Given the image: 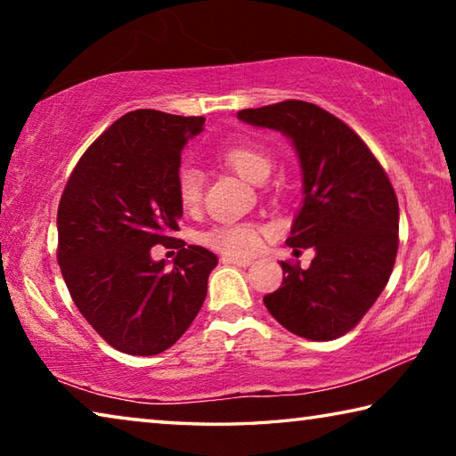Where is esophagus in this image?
I'll list each match as a JSON object with an SVG mask.
<instances>
[{
	"instance_id": "1",
	"label": "esophagus",
	"mask_w": 456,
	"mask_h": 456,
	"mask_svg": "<svg viewBox=\"0 0 456 456\" xmlns=\"http://www.w3.org/2000/svg\"><path fill=\"white\" fill-rule=\"evenodd\" d=\"M221 261H223V264H231V265H239V267L251 265V257H233V256H225Z\"/></svg>"
}]
</instances>
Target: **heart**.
Returning <instances> with one entry per match:
<instances>
[{"label": "heart", "mask_w": 456, "mask_h": 456, "mask_svg": "<svg viewBox=\"0 0 456 456\" xmlns=\"http://www.w3.org/2000/svg\"><path fill=\"white\" fill-rule=\"evenodd\" d=\"M221 159L251 183H264L273 168V159L265 149L256 144H233L221 151ZM176 197L184 209H197L203 199V173L195 167H183L176 173ZM200 241L225 256H251L261 243V229L253 223H225L215 225L199 235Z\"/></svg>", "instance_id": "obj_1"}]
</instances>
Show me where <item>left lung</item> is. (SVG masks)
I'll return each instance as SVG.
<instances>
[{
    "label": "left lung",
    "mask_w": 456,
    "mask_h": 456,
    "mask_svg": "<svg viewBox=\"0 0 456 456\" xmlns=\"http://www.w3.org/2000/svg\"><path fill=\"white\" fill-rule=\"evenodd\" d=\"M239 120L280 130L302 167L304 200L293 251L314 247L312 265L281 264V288L264 297L291 334L328 342L350 331L384 291L398 251V199L354 130L304 100L245 108Z\"/></svg>",
    "instance_id": "left-lung-1"
}]
</instances>
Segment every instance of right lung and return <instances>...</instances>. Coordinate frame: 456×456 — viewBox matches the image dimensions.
I'll return each mask as SVG.
<instances>
[{
  "label": "right lung",
  "mask_w": 456,
  "mask_h": 456,
  "mask_svg": "<svg viewBox=\"0 0 456 456\" xmlns=\"http://www.w3.org/2000/svg\"><path fill=\"white\" fill-rule=\"evenodd\" d=\"M203 117L133 110L104 130L68 179L58 207V264L76 307L112 348L154 356L179 339L207 296L217 256L175 241L181 151ZM176 244L171 268L150 247Z\"/></svg>",
  "instance_id": "obj_1"
}]
</instances>
